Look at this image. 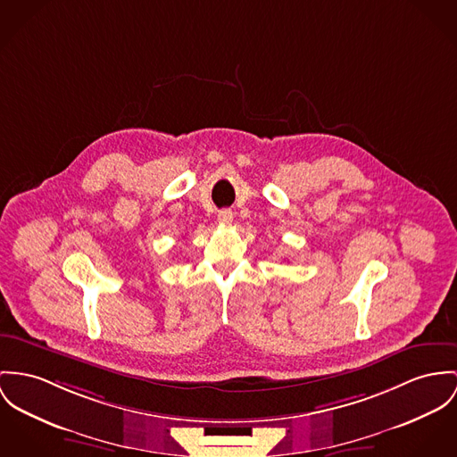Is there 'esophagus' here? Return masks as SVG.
<instances>
[{
    "instance_id": "34e87169",
    "label": "esophagus",
    "mask_w": 457,
    "mask_h": 457,
    "mask_svg": "<svg viewBox=\"0 0 457 457\" xmlns=\"http://www.w3.org/2000/svg\"><path fill=\"white\" fill-rule=\"evenodd\" d=\"M217 222L222 224V226H229L233 222V212L231 211H220L217 215Z\"/></svg>"
}]
</instances>
